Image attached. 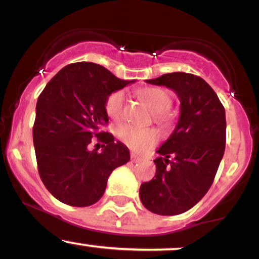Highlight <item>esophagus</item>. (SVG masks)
<instances>
[{"label": "esophagus", "instance_id": "1", "mask_svg": "<svg viewBox=\"0 0 259 259\" xmlns=\"http://www.w3.org/2000/svg\"><path fill=\"white\" fill-rule=\"evenodd\" d=\"M130 158H132V160H133L134 163L141 162V160H142L141 157L138 156V154H136V153H132V154H130Z\"/></svg>", "mask_w": 259, "mask_h": 259}]
</instances>
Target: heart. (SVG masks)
Returning <instances> with one entry per match:
<instances>
[{
	"instance_id": "obj_1",
	"label": "heart",
	"mask_w": 259,
	"mask_h": 259,
	"mask_svg": "<svg viewBox=\"0 0 259 259\" xmlns=\"http://www.w3.org/2000/svg\"><path fill=\"white\" fill-rule=\"evenodd\" d=\"M140 97L146 102L152 111L154 121L160 125H168L171 121L169 108L173 99L167 91L160 88H147L139 92ZM106 113L112 120L119 121L125 113V94L123 91H114L107 97L105 103ZM117 135L120 141L134 151L142 152L153 147L158 142L159 135L153 129H140V127L123 124L117 129Z\"/></svg>"
}]
</instances>
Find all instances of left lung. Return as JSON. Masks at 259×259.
I'll return each instance as SVG.
<instances>
[{"mask_svg": "<svg viewBox=\"0 0 259 259\" xmlns=\"http://www.w3.org/2000/svg\"><path fill=\"white\" fill-rule=\"evenodd\" d=\"M146 81L177 92L180 117L173 134L157 150L156 175L141 184L140 200L156 214H181L212 186L225 150V109L214 90L194 74L168 73Z\"/></svg>", "mask_w": 259, "mask_h": 259, "instance_id": "1", "label": "left lung"}]
</instances>
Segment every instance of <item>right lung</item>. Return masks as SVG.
Segmentation results:
<instances>
[{"label": "right lung", "mask_w": 259, "mask_h": 259, "mask_svg": "<svg viewBox=\"0 0 259 259\" xmlns=\"http://www.w3.org/2000/svg\"><path fill=\"white\" fill-rule=\"evenodd\" d=\"M130 82L100 64L78 62L62 68L45 86L32 140L41 180L58 201L74 207L96 203L112 171L129 162L125 145L101 127L108 124L107 97ZM94 136L105 144L102 153L88 150Z\"/></svg>", "instance_id": "1"}]
</instances>
